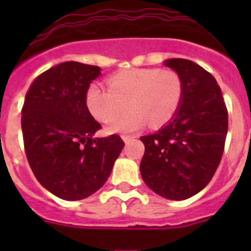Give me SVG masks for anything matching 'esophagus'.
I'll use <instances>...</instances> for the list:
<instances>
[{"label": "esophagus", "instance_id": "esophagus-1", "mask_svg": "<svg viewBox=\"0 0 251 251\" xmlns=\"http://www.w3.org/2000/svg\"><path fill=\"white\" fill-rule=\"evenodd\" d=\"M122 138H123L124 143H126V145H128V143H129L130 141H133V139L136 138V137H134V136H127V134H124V136H122Z\"/></svg>", "mask_w": 251, "mask_h": 251}]
</instances>
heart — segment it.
Wrapping results in <instances>:
<instances>
[{
  "label": "heart",
  "instance_id": "heart-1",
  "mask_svg": "<svg viewBox=\"0 0 251 251\" xmlns=\"http://www.w3.org/2000/svg\"><path fill=\"white\" fill-rule=\"evenodd\" d=\"M108 89L98 84L85 93L86 109L93 118L108 123L125 110H131L108 126V132H129L148 123L151 128L165 127L181 109L185 97L182 77L161 69H133L110 76Z\"/></svg>",
  "mask_w": 251,
  "mask_h": 251
}]
</instances>
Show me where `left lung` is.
<instances>
[{
  "instance_id": "obj_1",
  "label": "left lung",
  "mask_w": 251,
  "mask_h": 251,
  "mask_svg": "<svg viewBox=\"0 0 251 251\" xmlns=\"http://www.w3.org/2000/svg\"><path fill=\"white\" fill-rule=\"evenodd\" d=\"M165 65L182 77L185 97L166 127L141 137L146 150L139 170L146 185L157 195L186 200L211 181L220 165L227 109L220 86L205 69L187 59H170Z\"/></svg>"
}]
</instances>
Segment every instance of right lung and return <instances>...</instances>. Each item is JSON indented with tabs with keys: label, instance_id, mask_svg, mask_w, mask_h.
Wrapping results in <instances>:
<instances>
[{
	"label": "right lung",
	"instance_id": "obj_1",
	"mask_svg": "<svg viewBox=\"0 0 251 251\" xmlns=\"http://www.w3.org/2000/svg\"><path fill=\"white\" fill-rule=\"evenodd\" d=\"M100 68L65 61L40 74L22 106L28 165L44 187L63 200H83L105 183L124 142L118 134L93 138L101 128L85 105Z\"/></svg>",
	"mask_w": 251,
	"mask_h": 251
}]
</instances>
